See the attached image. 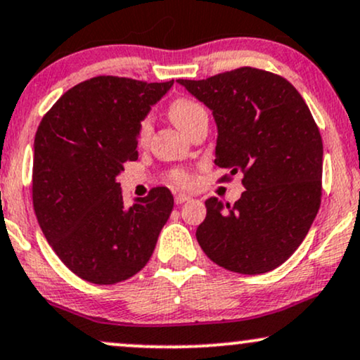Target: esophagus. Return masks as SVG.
<instances>
[{
	"label": "esophagus",
	"instance_id": "34e87169",
	"mask_svg": "<svg viewBox=\"0 0 360 360\" xmlns=\"http://www.w3.org/2000/svg\"><path fill=\"white\" fill-rule=\"evenodd\" d=\"M188 200H190L188 195H185V193H176L175 195V203H176V205H181V203H185V202H188Z\"/></svg>",
	"mask_w": 360,
	"mask_h": 360
}]
</instances>
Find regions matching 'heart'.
<instances>
[{"label": "heart", "instance_id": "obj_1", "mask_svg": "<svg viewBox=\"0 0 360 360\" xmlns=\"http://www.w3.org/2000/svg\"><path fill=\"white\" fill-rule=\"evenodd\" d=\"M168 115H170L172 122L175 123V125L179 127L181 131L188 133L190 130H192V127L195 125V123L198 122V120L207 117V110L195 100L176 98L175 101H172L170 108H168ZM150 131H152V118L150 117L141 118V122L139 125V131H136V136H139L140 143L146 141V139L150 136ZM172 179L175 184L181 185V187H187V185L192 184V176H190L188 173L184 170L173 172Z\"/></svg>", "mask_w": 360, "mask_h": 360}]
</instances>
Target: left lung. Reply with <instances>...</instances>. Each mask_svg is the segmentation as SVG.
Wrapping results in <instances>:
<instances>
[{
  "label": "left lung",
  "mask_w": 360,
  "mask_h": 360,
  "mask_svg": "<svg viewBox=\"0 0 360 360\" xmlns=\"http://www.w3.org/2000/svg\"><path fill=\"white\" fill-rule=\"evenodd\" d=\"M214 115L215 165L243 173L237 202H205L197 240L208 259L245 275L277 269L297 250L322 197L321 131L285 78L242 68L207 79H176Z\"/></svg>",
  "instance_id": "left-lung-1"
}]
</instances>
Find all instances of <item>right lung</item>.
Segmentation results:
<instances>
[{
  "label": "right lung",
  "instance_id": "add662e5",
  "mask_svg": "<svg viewBox=\"0 0 360 360\" xmlns=\"http://www.w3.org/2000/svg\"><path fill=\"white\" fill-rule=\"evenodd\" d=\"M173 79L95 77L51 106L34 135L33 207L60 260L83 281L112 285L140 272L173 208L165 187L123 205L117 175L139 158V125Z\"/></svg>",
  "mask_w": 360,
  "mask_h": 360
}]
</instances>
